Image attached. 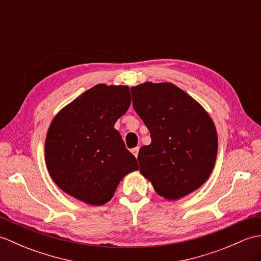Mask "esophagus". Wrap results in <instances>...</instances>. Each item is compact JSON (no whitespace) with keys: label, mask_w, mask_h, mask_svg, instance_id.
<instances>
[{"label":"esophagus","mask_w":261,"mask_h":261,"mask_svg":"<svg viewBox=\"0 0 261 261\" xmlns=\"http://www.w3.org/2000/svg\"><path fill=\"white\" fill-rule=\"evenodd\" d=\"M132 153H134L135 157L137 158L138 157V153H139V147H136V148L132 149Z\"/></svg>","instance_id":"1"}]
</instances>
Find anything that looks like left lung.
<instances>
[{
  "mask_svg": "<svg viewBox=\"0 0 261 261\" xmlns=\"http://www.w3.org/2000/svg\"><path fill=\"white\" fill-rule=\"evenodd\" d=\"M131 94L151 137L138 154L140 173L167 199L201 187L218 153V135L206 111L171 83L147 82L131 87Z\"/></svg>",
  "mask_w": 261,
  "mask_h": 261,
  "instance_id": "8db88e82",
  "label": "left lung"
}]
</instances>
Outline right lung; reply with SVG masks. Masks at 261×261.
Wrapping results in <instances>:
<instances>
[{"label":"right lung","mask_w":261,"mask_h":261,"mask_svg":"<svg viewBox=\"0 0 261 261\" xmlns=\"http://www.w3.org/2000/svg\"><path fill=\"white\" fill-rule=\"evenodd\" d=\"M130 103L127 86L98 84L55 116L45 154L49 174L59 188L82 202L103 205L126 174L139 169L114 129Z\"/></svg>","instance_id":"1"}]
</instances>
